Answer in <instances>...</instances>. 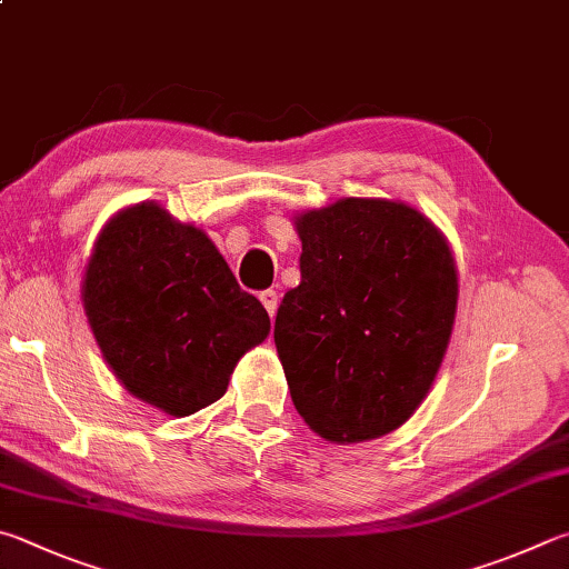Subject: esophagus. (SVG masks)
I'll return each instance as SVG.
<instances>
[{
    "instance_id": "1",
    "label": "esophagus",
    "mask_w": 569,
    "mask_h": 569,
    "mask_svg": "<svg viewBox=\"0 0 569 569\" xmlns=\"http://www.w3.org/2000/svg\"><path fill=\"white\" fill-rule=\"evenodd\" d=\"M258 298H261V303H263V308L268 311V316L273 318L276 316V308H278V293L273 291V288H268V291H263Z\"/></svg>"
}]
</instances>
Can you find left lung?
Returning a JSON list of instances; mask_svg holds the SVG:
<instances>
[{"mask_svg":"<svg viewBox=\"0 0 569 569\" xmlns=\"http://www.w3.org/2000/svg\"><path fill=\"white\" fill-rule=\"evenodd\" d=\"M301 283L276 313L296 410L330 442L400 428L428 396L458 306L456 261L406 203L343 199L298 216Z\"/></svg>","mask_w":569,"mask_h":569,"instance_id":"1","label":"left lung"}]
</instances>
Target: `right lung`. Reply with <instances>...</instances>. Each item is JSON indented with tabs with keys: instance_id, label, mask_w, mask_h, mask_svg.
Instances as JSON below:
<instances>
[{
	"instance_id": "right-lung-1",
	"label": "right lung",
	"mask_w": 569,
	"mask_h": 569,
	"mask_svg": "<svg viewBox=\"0 0 569 569\" xmlns=\"http://www.w3.org/2000/svg\"><path fill=\"white\" fill-rule=\"evenodd\" d=\"M84 311L123 388L177 418L219 400L271 330L209 236L157 203L131 206L101 231Z\"/></svg>"
}]
</instances>
